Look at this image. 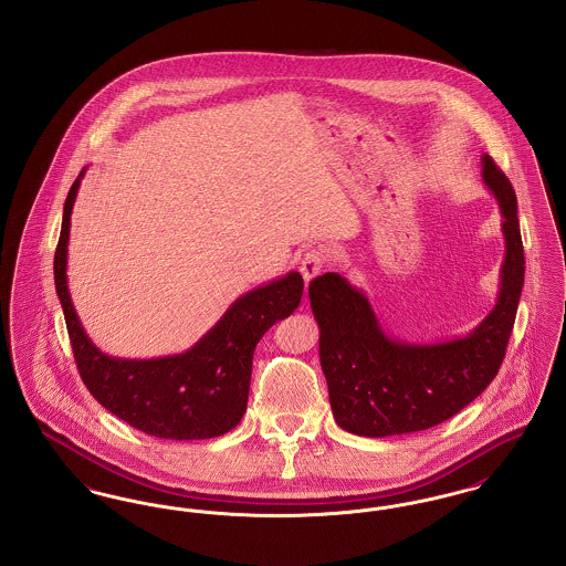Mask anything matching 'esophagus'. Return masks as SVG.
I'll return each instance as SVG.
<instances>
[{"instance_id":"34e87169","label":"esophagus","mask_w":566,"mask_h":566,"mask_svg":"<svg viewBox=\"0 0 566 566\" xmlns=\"http://www.w3.org/2000/svg\"><path fill=\"white\" fill-rule=\"evenodd\" d=\"M324 268V256L318 252V250H310V252H305L303 254V259H301V265H298V270H301V275H303V280H305V284H310Z\"/></svg>"}]
</instances>
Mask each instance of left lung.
Masks as SVG:
<instances>
[{
  "instance_id": "1",
  "label": "left lung",
  "mask_w": 566,
  "mask_h": 566,
  "mask_svg": "<svg viewBox=\"0 0 566 566\" xmlns=\"http://www.w3.org/2000/svg\"><path fill=\"white\" fill-rule=\"evenodd\" d=\"M482 180L503 214L505 259L499 298L469 335L437 344L401 342L381 328L367 295L342 273L328 271L310 282L328 401L344 431L390 437L431 429L478 399L499 374L524 286V248L515 190L488 155Z\"/></svg>"
}]
</instances>
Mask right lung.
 Segmentation results:
<instances>
[{"label": "right lung", "instance_id": "1", "mask_svg": "<svg viewBox=\"0 0 566 566\" xmlns=\"http://www.w3.org/2000/svg\"><path fill=\"white\" fill-rule=\"evenodd\" d=\"M84 169L67 192L54 252V289L82 381L116 418L159 439H212L235 429L248 405L254 348L273 324L298 307L301 273L289 271L235 298L222 318L182 354L144 360L109 356L82 328L67 289L70 218Z\"/></svg>", "mask_w": 566, "mask_h": 566}]
</instances>
